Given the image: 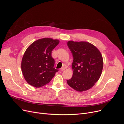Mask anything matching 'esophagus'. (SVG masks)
<instances>
[{"mask_svg": "<svg viewBox=\"0 0 124 124\" xmlns=\"http://www.w3.org/2000/svg\"><path fill=\"white\" fill-rule=\"evenodd\" d=\"M65 69H66V67H62V68L61 69V71H63V70H65Z\"/></svg>", "mask_w": 124, "mask_h": 124, "instance_id": "34e87169", "label": "esophagus"}]
</instances>
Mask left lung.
I'll return each mask as SVG.
<instances>
[{
    "label": "left lung",
    "mask_w": 124,
    "mask_h": 124,
    "mask_svg": "<svg viewBox=\"0 0 124 124\" xmlns=\"http://www.w3.org/2000/svg\"><path fill=\"white\" fill-rule=\"evenodd\" d=\"M73 56L72 77L67 80L68 84L78 92H83L92 88L98 81L103 69V62L100 51L87 42L67 43Z\"/></svg>",
    "instance_id": "left-lung-1"
}]
</instances>
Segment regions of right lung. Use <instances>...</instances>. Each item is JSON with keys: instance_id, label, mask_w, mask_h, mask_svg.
I'll list each match as a JSON object with an SVG mask.
<instances>
[{"instance_id": "add662e5", "label": "right lung", "mask_w": 124, "mask_h": 124, "mask_svg": "<svg viewBox=\"0 0 124 124\" xmlns=\"http://www.w3.org/2000/svg\"><path fill=\"white\" fill-rule=\"evenodd\" d=\"M59 41L52 38L40 39L26 49L22 60L21 68L25 80L31 86L40 87L49 83L58 70L54 66L52 52Z\"/></svg>"}]
</instances>
